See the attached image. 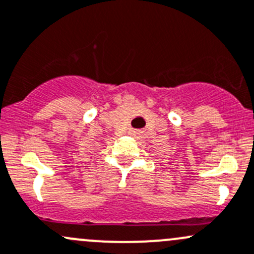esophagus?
<instances>
[{
	"label": "esophagus",
	"mask_w": 254,
	"mask_h": 254,
	"mask_svg": "<svg viewBox=\"0 0 254 254\" xmlns=\"http://www.w3.org/2000/svg\"><path fill=\"white\" fill-rule=\"evenodd\" d=\"M131 135L135 136V137H141V131L140 130H132Z\"/></svg>",
	"instance_id": "34e87169"
}]
</instances>
